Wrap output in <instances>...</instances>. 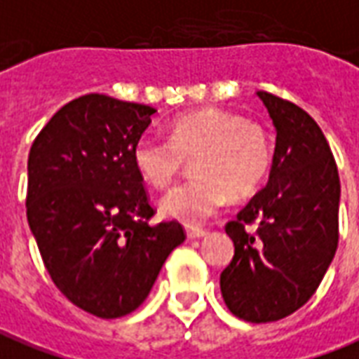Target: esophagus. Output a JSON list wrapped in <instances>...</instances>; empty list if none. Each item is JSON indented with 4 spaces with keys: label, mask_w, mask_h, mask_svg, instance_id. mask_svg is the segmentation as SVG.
<instances>
[{
    "label": "esophagus",
    "mask_w": 359,
    "mask_h": 359,
    "mask_svg": "<svg viewBox=\"0 0 359 359\" xmlns=\"http://www.w3.org/2000/svg\"><path fill=\"white\" fill-rule=\"evenodd\" d=\"M185 233H187V237H189V239H203V237L206 235V231L205 229H201V227L189 226L187 229H185Z\"/></svg>",
    "instance_id": "34e87169"
}]
</instances>
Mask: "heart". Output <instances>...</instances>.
Segmentation results:
<instances>
[{
    "mask_svg": "<svg viewBox=\"0 0 359 359\" xmlns=\"http://www.w3.org/2000/svg\"><path fill=\"white\" fill-rule=\"evenodd\" d=\"M193 158L195 177L166 191L158 210L187 226L210 219L227 195L241 198L256 191L271 166V143L262 126L239 114L206 107L170 122V137L141 135L132 151L133 166L153 187H166L183 161Z\"/></svg>",
    "mask_w": 359,
    "mask_h": 359,
    "instance_id": "1",
    "label": "heart"
}]
</instances>
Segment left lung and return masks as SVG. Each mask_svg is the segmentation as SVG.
<instances>
[{"label": "left lung", "mask_w": 359, "mask_h": 359, "mask_svg": "<svg viewBox=\"0 0 359 359\" xmlns=\"http://www.w3.org/2000/svg\"><path fill=\"white\" fill-rule=\"evenodd\" d=\"M256 95L276 128V151L266 187L227 224L235 255L219 289L237 318L268 323L302 308L333 262L341 182L316 120L285 99Z\"/></svg>", "instance_id": "1"}]
</instances>
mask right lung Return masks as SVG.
<instances>
[{
	"label": "right lung",
	"mask_w": 359,
	"mask_h": 359,
	"mask_svg": "<svg viewBox=\"0 0 359 359\" xmlns=\"http://www.w3.org/2000/svg\"><path fill=\"white\" fill-rule=\"evenodd\" d=\"M153 107L109 95L78 97L53 114L28 154L26 216L49 276L97 318L133 312L170 252L177 222L151 226L153 208L133 166Z\"/></svg>",
	"instance_id": "1"
}]
</instances>
